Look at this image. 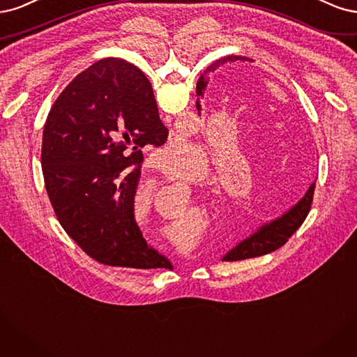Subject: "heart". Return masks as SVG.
<instances>
[{"label":"heart","instance_id":"b5f03b06","mask_svg":"<svg viewBox=\"0 0 357 357\" xmlns=\"http://www.w3.org/2000/svg\"><path fill=\"white\" fill-rule=\"evenodd\" d=\"M183 156L184 162H181V157ZM190 157V163H185V157ZM178 162H175V165H172L170 169H166L165 174L175 182L179 183H194L197 182V179L202 178L203 172H204V163H203V154L200 151L199 146L194 145H187L181 149V158Z\"/></svg>","mask_w":357,"mask_h":357}]
</instances>
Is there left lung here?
Wrapping results in <instances>:
<instances>
[{"label":"left lung","instance_id":"obj_1","mask_svg":"<svg viewBox=\"0 0 357 357\" xmlns=\"http://www.w3.org/2000/svg\"><path fill=\"white\" fill-rule=\"evenodd\" d=\"M233 59H236V57L228 56L227 59L224 57L222 61H216L213 65H211L208 68V71H204V74L200 77V79H203V83H208L206 82V74H208L209 71H213L215 66H218V63L220 62L224 63L227 61H233ZM197 108L200 109L199 100H197ZM314 188H316V183L313 182L312 185H310L308 191L305 192L304 197L298 202V204H295L291 211H287L284 215L278 218L275 221H271L270 224L262 225L257 233L245 238L234 249L229 250L228 254L224 257V261H241V259L257 258V257L271 254V252L282 248L287 241V238H289L305 221V218L310 212V208H312Z\"/></svg>","mask_w":357,"mask_h":357}]
</instances>
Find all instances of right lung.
I'll return each instance as SVG.
<instances>
[{"mask_svg": "<svg viewBox=\"0 0 357 357\" xmlns=\"http://www.w3.org/2000/svg\"><path fill=\"white\" fill-rule=\"evenodd\" d=\"M166 139L148 78L116 57L79 73L49 112L41 145L45 190L66 234L103 266L170 267L133 216L141 149Z\"/></svg>", "mask_w": 357, "mask_h": 357, "instance_id": "add662e5", "label": "right lung"}]
</instances>
